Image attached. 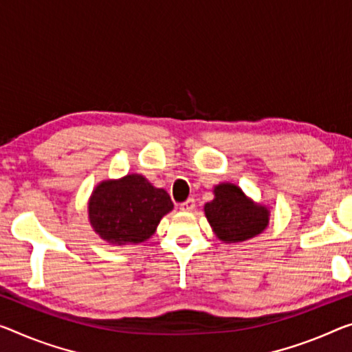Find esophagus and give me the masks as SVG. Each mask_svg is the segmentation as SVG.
<instances>
[{"label":"esophagus","mask_w":352,"mask_h":352,"mask_svg":"<svg viewBox=\"0 0 352 352\" xmlns=\"http://www.w3.org/2000/svg\"><path fill=\"white\" fill-rule=\"evenodd\" d=\"M195 204H197V203H195V199L193 198H188V199H186V201L179 204V209L181 210H187V212H188V210H193L195 209Z\"/></svg>","instance_id":"1"}]
</instances>
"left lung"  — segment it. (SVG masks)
I'll list each match as a JSON object with an SVG mask.
<instances>
[{"mask_svg": "<svg viewBox=\"0 0 352 352\" xmlns=\"http://www.w3.org/2000/svg\"><path fill=\"white\" fill-rule=\"evenodd\" d=\"M215 198L204 206V212L219 239L242 242L263 232L269 223V210L248 199L237 186L220 184Z\"/></svg>", "mask_w": 352, "mask_h": 352, "instance_id": "8db88e82", "label": "left lung"}]
</instances>
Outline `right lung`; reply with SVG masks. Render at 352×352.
<instances>
[{"label":"right lung","mask_w":352,"mask_h":352,"mask_svg":"<svg viewBox=\"0 0 352 352\" xmlns=\"http://www.w3.org/2000/svg\"><path fill=\"white\" fill-rule=\"evenodd\" d=\"M173 209L170 195L142 175L99 184L89 199V221L102 239L113 245L149 239L160 219Z\"/></svg>","instance_id":"add662e5"}]
</instances>
